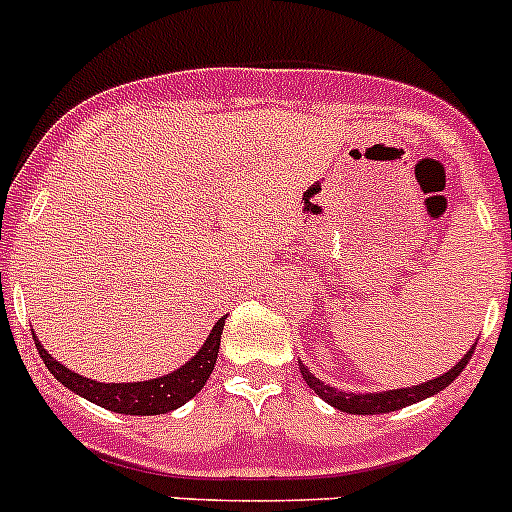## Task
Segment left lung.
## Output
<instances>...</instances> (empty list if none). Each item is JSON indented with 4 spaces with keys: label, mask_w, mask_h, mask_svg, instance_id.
<instances>
[{
    "label": "left lung",
    "mask_w": 512,
    "mask_h": 512,
    "mask_svg": "<svg viewBox=\"0 0 512 512\" xmlns=\"http://www.w3.org/2000/svg\"><path fill=\"white\" fill-rule=\"evenodd\" d=\"M473 349H476V344L463 354V359L458 361L456 366H451L446 374L436 376V379H428L416 386H404V389L369 391V394H354V391L334 389V386L324 384L322 379H317V376H314L302 361H299V371H302V379L307 381L309 389H312L319 399L327 401L329 406H334V409L344 411V414H354V416H376V414H391V411H399L411 404H418V401L428 399V396H436L438 391H443L448 384H453L456 376L466 369V364L473 356Z\"/></svg>",
    "instance_id": "1"
}]
</instances>
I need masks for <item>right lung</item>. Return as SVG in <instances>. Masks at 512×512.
<instances>
[{
  "instance_id": "obj_1",
  "label": "right lung",
  "mask_w": 512,
  "mask_h": 512,
  "mask_svg": "<svg viewBox=\"0 0 512 512\" xmlns=\"http://www.w3.org/2000/svg\"><path fill=\"white\" fill-rule=\"evenodd\" d=\"M225 317L215 322L213 332L203 342V347L190 356L183 366H178L170 374L156 376L148 381H133V384H103V381L89 379L76 371L66 369L61 361L41 347V342L34 334V344L39 349V356L44 359L46 369L54 374L56 381L74 391L76 396H84L91 404L101 406V409L116 411V414L126 416H160L170 414V411L180 409L188 404L195 394L205 386V381L213 374V366L218 361L220 352V334H223Z\"/></svg>"
}]
</instances>
